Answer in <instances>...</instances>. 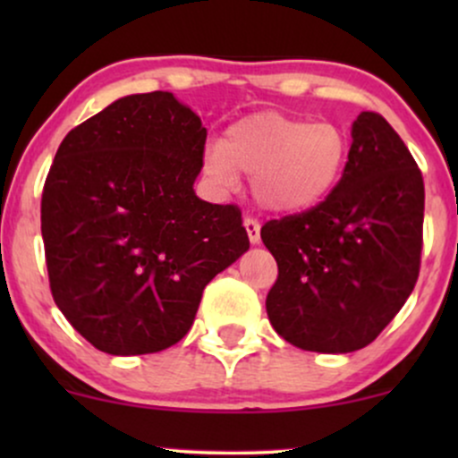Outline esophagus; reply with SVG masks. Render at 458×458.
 <instances>
[{
	"instance_id": "1",
	"label": "esophagus",
	"mask_w": 458,
	"mask_h": 458,
	"mask_svg": "<svg viewBox=\"0 0 458 458\" xmlns=\"http://www.w3.org/2000/svg\"><path fill=\"white\" fill-rule=\"evenodd\" d=\"M243 225H245L247 236H250L251 243H259V241H260V222H259V219H254V217H245Z\"/></svg>"
}]
</instances>
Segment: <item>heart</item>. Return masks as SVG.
Masks as SVG:
<instances>
[{
  "label": "heart",
  "mask_w": 458,
  "mask_h": 458,
  "mask_svg": "<svg viewBox=\"0 0 458 458\" xmlns=\"http://www.w3.org/2000/svg\"><path fill=\"white\" fill-rule=\"evenodd\" d=\"M349 159V138L334 123H310L280 112L236 120L207 148L204 165L217 185L233 189L251 178L260 207L295 213L334 191Z\"/></svg>",
  "instance_id": "heart-1"
}]
</instances>
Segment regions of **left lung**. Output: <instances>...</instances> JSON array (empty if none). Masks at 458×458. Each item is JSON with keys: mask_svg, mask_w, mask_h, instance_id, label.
<instances>
[{"mask_svg": "<svg viewBox=\"0 0 458 458\" xmlns=\"http://www.w3.org/2000/svg\"><path fill=\"white\" fill-rule=\"evenodd\" d=\"M422 224L418 163L381 114L361 112L334 191L262 225V243L277 262L267 295L273 329L303 351L364 349L418 282Z\"/></svg>", "mask_w": 458, "mask_h": 458, "instance_id": "1", "label": "left lung"}]
</instances>
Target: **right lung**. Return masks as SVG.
Listing matches in <instances>:
<instances>
[{
  "label": "right lung",
  "instance_id": "add662e5",
  "mask_svg": "<svg viewBox=\"0 0 458 458\" xmlns=\"http://www.w3.org/2000/svg\"><path fill=\"white\" fill-rule=\"evenodd\" d=\"M207 129L170 92L131 94L68 131L40 199L51 295L109 355L191 329L202 291L250 239L236 204L193 193Z\"/></svg>",
  "mask_w": 458,
  "mask_h": 458
}]
</instances>
